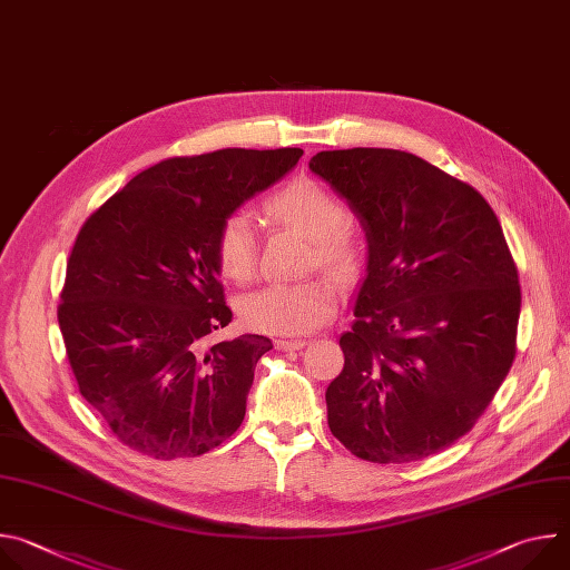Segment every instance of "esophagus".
Listing matches in <instances>:
<instances>
[{
  "mask_svg": "<svg viewBox=\"0 0 570 570\" xmlns=\"http://www.w3.org/2000/svg\"><path fill=\"white\" fill-rule=\"evenodd\" d=\"M306 345V341H288V338H277L275 347L282 352H291V350H302Z\"/></svg>",
  "mask_w": 570,
  "mask_h": 570,
  "instance_id": "esophagus-1",
  "label": "esophagus"
}]
</instances>
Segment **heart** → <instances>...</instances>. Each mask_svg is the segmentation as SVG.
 I'll return each instance as SVG.
<instances>
[{
  "label": "heart",
  "instance_id": "1",
  "mask_svg": "<svg viewBox=\"0 0 570 570\" xmlns=\"http://www.w3.org/2000/svg\"><path fill=\"white\" fill-rule=\"evenodd\" d=\"M266 214L315 240V262L347 279L358 266V246L345 225L343 203L322 185L299 178L275 191ZM216 262L232 282H250L257 264V240L250 220L234 214L223 220L216 234ZM336 286L324 279L295 284H271L240 302V317L255 332L302 336L327 322L336 308Z\"/></svg>",
  "mask_w": 570,
  "mask_h": 570
}]
</instances>
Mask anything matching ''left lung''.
Returning a JSON list of instances; mask_svg holds the SVG:
<instances>
[{
    "mask_svg": "<svg viewBox=\"0 0 570 570\" xmlns=\"http://www.w3.org/2000/svg\"><path fill=\"white\" fill-rule=\"evenodd\" d=\"M308 169L367 240L327 420L356 458L403 464L466 435L517 354L521 286L494 209L466 183L394 148L322 150Z\"/></svg>",
    "mask_w": 570,
    "mask_h": 570,
    "instance_id": "left-lung-1",
    "label": "left lung"
}]
</instances>
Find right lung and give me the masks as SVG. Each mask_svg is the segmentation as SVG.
<instances>
[{
  "label": "right lung",
  "mask_w": 570,
  "mask_h": 570,
  "mask_svg": "<svg viewBox=\"0 0 570 570\" xmlns=\"http://www.w3.org/2000/svg\"><path fill=\"white\" fill-rule=\"evenodd\" d=\"M302 148H223L135 176L80 227L58 324L80 394L126 446L196 458L246 417L271 338L212 341L227 327L216 234L282 180Z\"/></svg>",
  "instance_id": "add662e5"
}]
</instances>
